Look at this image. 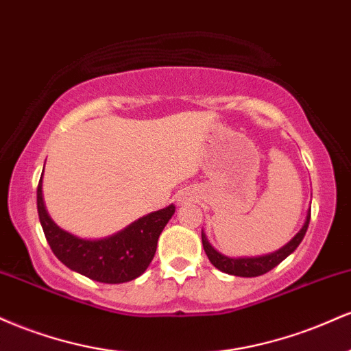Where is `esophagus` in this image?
Here are the masks:
<instances>
[{"label": "esophagus", "instance_id": "esophagus-1", "mask_svg": "<svg viewBox=\"0 0 351 351\" xmlns=\"http://www.w3.org/2000/svg\"><path fill=\"white\" fill-rule=\"evenodd\" d=\"M180 201H181V203H183V201H184V198H181V199H180Z\"/></svg>", "mask_w": 351, "mask_h": 351}]
</instances>
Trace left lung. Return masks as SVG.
I'll use <instances>...</instances> for the list:
<instances>
[{
  "instance_id": "8db88e82",
  "label": "left lung",
  "mask_w": 351,
  "mask_h": 351,
  "mask_svg": "<svg viewBox=\"0 0 351 351\" xmlns=\"http://www.w3.org/2000/svg\"><path fill=\"white\" fill-rule=\"evenodd\" d=\"M310 223V208L307 211V216H305L304 224H302L300 231L297 232L295 236L289 241L287 244L282 245L277 251L264 254V256H254V257H229L216 251L211 244H209L206 234L204 231H201V241H203L204 252H206L208 259L211 261V264L215 265L216 269H219L221 272H226L229 276H237V277H257L263 276V274L272 271L276 265H279L285 257H289L291 254L299 247V244L304 239L305 232H307Z\"/></svg>"
}]
</instances>
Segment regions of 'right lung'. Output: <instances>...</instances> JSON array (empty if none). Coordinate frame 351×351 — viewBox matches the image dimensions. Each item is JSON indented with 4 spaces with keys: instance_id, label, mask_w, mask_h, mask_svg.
Instances as JSON below:
<instances>
[{
    "instance_id": "right-lung-1",
    "label": "right lung",
    "mask_w": 351,
    "mask_h": 351,
    "mask_svg": "<svg viewBox=\"0 0 351 351\" xmlns=\"http://www.w3.org/2000/svg\"><path fill=\"white\" fill-rule=\"evenodd\" d=\"M38 213L52 252L66 267L104 284H123L147 271L156 252L158 237L175 215V206L170 204L138 217L112 236L84 239L64 231L52 221L44 204L41 176L38 184Z\"/></svg>"
}]
</instances>
